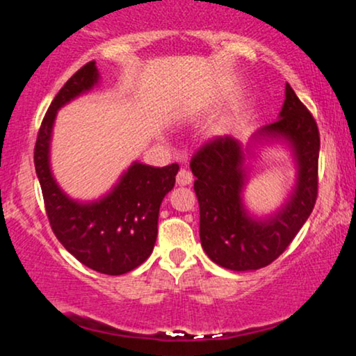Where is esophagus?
Segmentation results:
<instances>
[{"label":"esophagus","mask_w":356,"mask_h":356,"mask_svg":"<svg viewBox=\"0 0 356 356\" xmlns=\"http://www.w3.org/2000/svg\"><path fill=\"white\" fill-rule=\"evenodd\" d=\"M193 179H194L193 173L186 168H181L177 175V183L179 184V186H188V184L193 183Z\"/></svg>","instance_id":"1"}]
</instances>
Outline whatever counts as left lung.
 I'll use <instances>...</instances> for the list:
<instances>
[{
	"label": "left lung",
	"instance_id": "8db88e82",
	"mask_svg": "<svg viewBox=\"0 0 356 356\" xmlns=\"http://www.w3.org/2000/svg\"><path fill=\"white\" fill-rule=\"evenodd\" d=\"M270 143L291 150L297 178L286 202L259 218L247 211L242 197L249 181L245 160ZM319 145L318 124L286 84L279 120L257 129L246 145L233 136H223L197 150L191 172L201 216L199 236L216 264L236 272L257 270L286 250L316 204Z\"/></svg>",
	"mask_w": 356,
	"mask_h": 356
}]
</instances>
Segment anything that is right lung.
<instances>
[{"label":"right lung","mask_w":356,"mask_h":356,"mask_svg":"<svg viewBox=\"0 0 356 356\" xmlns=\"http://www.w3.org/2000/svg\"><path fill=\"white\" fill-rule=\"evenodd\" d=\"M95 61L82 66L53 99L35 144V172L51 230L77 261L106 275L136 269L150 256L157 240L159 211L175 186L179 167H150L133 162L113 188L94 201L67 196L53 177L50 147L58 110L99 86Z\"/></svg>","instance_id":"right-lung-1"}]
</instances>
